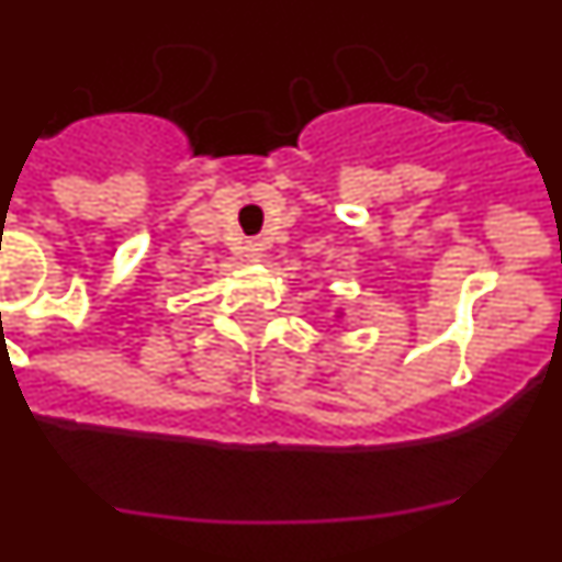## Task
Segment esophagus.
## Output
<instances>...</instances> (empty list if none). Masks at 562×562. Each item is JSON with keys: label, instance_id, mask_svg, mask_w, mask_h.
Masks as SVG:
<instances>
[{"label": "esophagus", "instance_id": "34e87169", "mask_svg": "<svg viewBox=\"0 0 562 562\" xmlns=\"http://www.w3.org/2000/svg\"><path fill=\"white\" fill-rule=\"evenodd\" d=\"M258 258H261V252H258V245L247 247V261H258Z\"/></svg>", "mask_w": 562, "mask_h": 562}]
</instances>
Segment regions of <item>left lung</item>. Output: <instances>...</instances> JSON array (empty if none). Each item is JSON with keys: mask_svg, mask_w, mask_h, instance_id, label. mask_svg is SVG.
Wrapping results in <instances>:
<instances>
[{"mask_svg": "<svg viewBox=\"0 0 562 562\" xmlns=\"http://www.w3.org/2000/svg\"><path fill=\"white\" fill-rule=\"evenodd\" d=\"M337 317H342V312H340V310H337Z\"/></svg>", "mask_w": 562, "mask_h": 562, "instance_id": "obj_1", "label": "left lung"}]
</instances>
